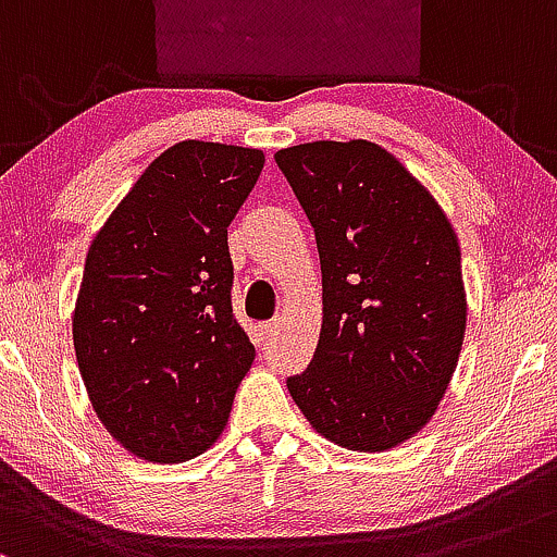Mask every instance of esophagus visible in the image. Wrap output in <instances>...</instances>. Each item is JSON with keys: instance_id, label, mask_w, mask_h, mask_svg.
I'll return each mask as SVG.
<instances>
[{"instance_id": "obj_1", "label": "esophagus", "mask_w": 557, "mask_h": 557, "mask_svg": "<svg viewBox=\"0 0 557 557\" xmlns=\"http://www.w3.org/2000/svg\"><path fill=\"white\" fill-rule=\"evenodd\" d=\"M278 326H281L278 321H268V323H262V326H260V331H262V339H273V336H276Z\"/></svg>"}]
</instances>
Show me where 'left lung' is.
<instances>
[{"label":"left lung","instance_id":"1","mask_svg":"<svg viewBox=\"0 0 557 557\" xmlns=\"http://www.w3.org/2000/svg\"><path fill=\"white\" fill-rule=\"evenodd\" d=\"M315 228L323 321L286 389L310 426L355 453L416 436L440 408L468 302L447 212L395 154L366 139L276 152Z\"/></svg>","mask_w":557,"mask_h":557}]
</instances>
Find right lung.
<instances>
[{
  "label": "right lung",
  "instance_id": "obj_1",
  "mask_svg": "<svg viewBox=\"0 0 557 557\" xmlns=\"http://www.w3.org/2000/svg\"><path fill=\"white\" fill-rule=\"evenodd\" d=\"M262 165V149L173 144L86 252L73 308L81 379L112 440L149 463L215 445L255 360L231 312L228 226Z\"/></svg>",
  "mask_w": 557,
  "mask_h": 557
}]
</instances>
